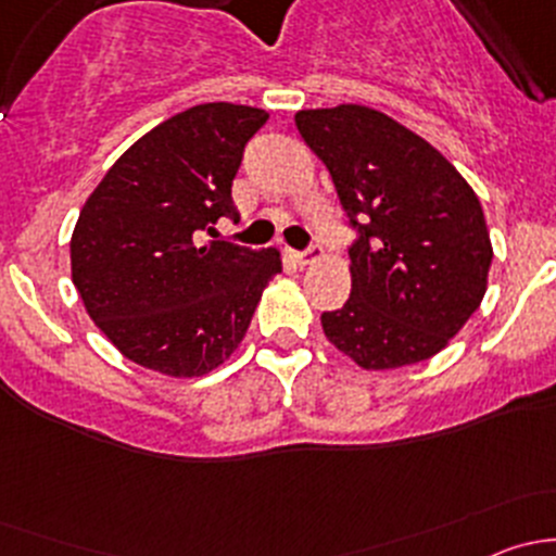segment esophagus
Returning <instances> with one entry per match:
<instances>
[{
  "instance_id": "34e87169",
  "label": "esophagus",
  "mask_w": 556,
  "mask_h": 556,
  "mask_svg": "<svg viewBox=\"0 0 556 556\" xmlns=\"http://www.w3.org/2000/svg\"><path fill=\"white\" fill-rule=\"evenodd\" d=\"M319 255H323V247H319V244H312L306 252H293L295 263H301V266H309V263L317 261Z\"/></svg>"
}]
</instances>
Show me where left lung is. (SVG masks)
<instances>
[{"label": "left lung", "mask_w": 556, "mask_h": 556, "mask_svg": "<svg viewBox=\"0 0 556 556\" xmlns=\"http://www.w3.org/2000/svg\"><path fill=\"white\" fill-rule=\"evenodd\" d=\"M295 128L361 228L350 301L323 314L325 339L366 371L439 355L486 293L479 195L433 144L371 106L301 110Z\"/></svg>", "instance_id": "obj_1"}]
</instances>
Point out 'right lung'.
Segmentation results:
<instances>
[{
	"instance_id": "right-lung-1",
	"label": "right lung",
	"mask_w": 556,
	"mask_h": 556,
	"mask_svg": "<svg viewBox=\"0 0 556 556\" xmlns=\"http://www.w3.org/2000/svg\"><path fill=\"white\" fill-rule=\"evenodd\" d=\"M266 110L210 102L139 137L83 204L70 242L72 282L123 357L161 377L215 371L242 344L277 247L195 244L233 217L231 182Z\"/></svg>"
}]
</instances>
